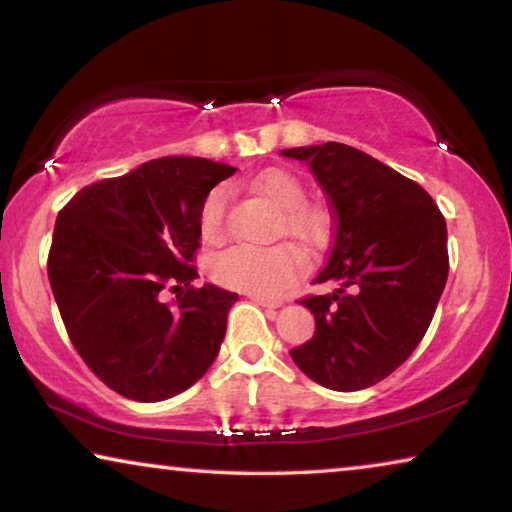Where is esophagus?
<instances>
[{"mask_svg": "<svg viewBox=\"0 0 512 512\" xmlns=\"http://www.w3.org/2000/svg\"><path fill=\"white\" fill-rule=\"evenodd\" d=\"M250 300L255 302L259 307H266V309H277L282 307V300H273V298H266V296H250Z\"/></svg>", "mask_w": 512, "mask_h": 512, "instance_id": "obj_1", "label": "esophagus"}]
</instances>
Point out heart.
Masks as SVG:
<instances>
[{"mask_svg":"<svg viewBox=\"0 0 512 512\" xmlns=\"http://www.w3.org/2000/svg\"><path fill=\"white\" fill-rule=\"evenodd\" d=\"M257 194L282 210L280 230L300 244H311L320 235V216L309 210L307 189L287 169H268L253 183ZM198 230L205 244H221L228 235V189L214 187L203 198L198 212ZM210 275L221 287L250 296H280L300 275V257L289 246L255 248L232 246L210 262Z\"/></svg>","mask_w":512,"mask_h":512,"instance_id":"obj_1","label":"heart"}]
</instances>
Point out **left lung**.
<instances>
[{"label":"left lung","instance_id":"obj_1","mask_svg":"<svg viewBox=\"0 0 512 512\" xmlns=\"http://www.w3.org/2000/svg\"><path fill=\"white\" fill-rule=\"evenodd\" d=\"M282 155L307 162L334 214L332 250L314 284L336 289L300 300L316 332L291 359L320 386L361 391L400 368L427 334L449 273L445 216L418 183L354 146Z\"/></svg>","mask_w":512,"mask_h":512}]
</instances>
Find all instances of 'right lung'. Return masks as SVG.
<instances>
[{
    "label": "right lung",
    "mask_w": 512,
    "mask_h": 512,
    "mask_svg": "<svg viewBox=\"0 0 512 512\" xmlns=\"http://www.w3.org/2000/svg\"><path fill=\"white\" fill-rule=\"evenodd\" d=\"M235 167L158 158L76 192L58 212L47 273L69 341L112 391L160 402L212 366L237 293L194 287L198 212ZM164 290L178 292L164 303Z\"/></svg>",
    "instance_id": "add662e5"
}]
</instances>
